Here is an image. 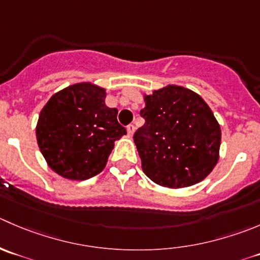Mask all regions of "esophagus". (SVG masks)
<instances>
[{"mask_svg":"<svg viewBox=\"0 0 260 260\" xmlns=\"http://www.w3.org/2000/svg\"><path fill=\"white\" fill-rule=\"evenodd\" d=\"M135 131H136V128H135V125H133V124H129L127 127V133H128V136H131V137H132V136H133Z\"/></svg>","mask_w":260,"mask_h":260,"instance_id":"1","label":"esophagus"}]
</instances>
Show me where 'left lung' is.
Here are the masks:
<instances>
[{
    "label": "left lung",
    "mask_w": 260,
    "mask_h": 260,
    "mask_svg": "<svg viewBox=\"0 0 260 260\" xmlns=\"http://www.w3.org/2000/svg\"><path fill=\"white\" fill-rule=\"evenodd\" d=\"M135 133L142 170L153 183L185 188L202 181L220 157L221 128L207 103L186 87L168 85L145 95Z\"/></svg>",
    "instance_id": "left-lung-1"
}]
</instances>
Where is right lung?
Wrapping results in <instances>:
<instances>
[{
	"instance_id": "1",
	"label": "right lung",
	"mask_w": 260,
	"mask_h": 260,
	"mask_svg": "<svg viewBox=\"0 0 260 260\" xmlns=\"http://www.w3.org/2000/svg\"><path fill=\"white\" fill-rule=\"evenodd\" d=\"M105 96L103 87L80 82L55 92L42 109L35 129L38 146L58 175L86 180L102 173L114 142L127 135Z\"/></svg>"
}]
</instances>
